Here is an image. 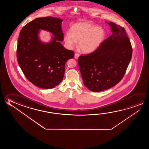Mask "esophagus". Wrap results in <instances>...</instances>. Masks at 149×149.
Here are the masks:
<instances>
[{"label":"esophagus","instance_id":"34e87169","mask_svg":"<svg viewBox=\"0 0 149 149\" xmlns=\"http://www.w3.org/2000/svg\"><path fill=\"white\" fill-rule=\"evenodd\" d=\"M79 54H75V56H75V58L76 59H77L78 58V57H79Z\"/></svg>","mask_w":149,"mask_h":149}]
</instances>
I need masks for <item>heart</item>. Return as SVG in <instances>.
<instances>
[{"instance_id": "1", "label": "heart", "mask_w": 149, "mask_h": 149, "mask_svg": "<svg viewBox=\"0 0 149 149\" xmlns=\"http://www.w3.org/2000/svg\"><path fill=\"white\" fill-rule=\"evenodd\" d=\"M105 31L88 22H78L71 27L70 33L64 35V40L69 48L78 47L84 53H91L98 49L105 38Z\"/></svg>"}]
</instances>
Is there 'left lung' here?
I'll return each instance as SVG.
<instances>
[{"label": "left lung", "instance_id": "1", "mask_svg": "<svg viewBox=\"0 0 149 149\" xmlns=\"http://www.w3.org/2000/svg\"><path fill=\"white\" fill-rule=\"evenodd\" d=\"M105 22L111 26L112 35L95 51L78 59L84 84L94 92L107 90L119 83L132 59V45L124 28Z\"/></svg>", "mask_w": 149, "mask_h": 149}]
</instances>
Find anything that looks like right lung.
Returning a JSON list of instances; mask_svg holds the SVG:
<instances>
[{"mask_svg":"<svg viewBox=\"0 0 149 149\" xmlns=\"http://www.w3.org/2000/svg\"><path fill=\"white\" fill-rule=\"evenodd\" d=\"M63 20L47 17H38L22 28L17 40V60L26 78L42 89H51L61 83L68 59L74 51L65 49L60 42L64 39L61 29ZM40 29L54 35L51 42L44 43L39 39Z\"/></svg>","mask_w":149,"mask_h":149,"instance_id":"right-lung-1","label":"right lung"}]
</instances>
